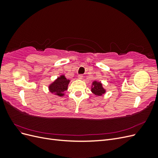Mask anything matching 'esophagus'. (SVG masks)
I'll list each match as a JSON object with an SVG mask.
<instances>
[{"label": "esophagus", "instance_id": "obj_1", "mask_svg": "<svg viewBox=\"0 0 158 158\" xmlns=\"http://www.w3.org/2000/svg\"><path fill=\"white\" fill-rule=\"evenodd\" d=\"M78 79H79V80H82L84 76H83V75H78Z\"/></svg>", "mask_w": 158, "mask_h": 158}]
</instances>
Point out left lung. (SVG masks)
<instances>
[{
	"label": "left lung",
	"mask_w": 158,
	"mask_h": 158,
	"mask_svg": "<svg viewBox=\"0 0 158 158\" xmlns=\"http://www.w3.org/2000/svg\"><path fill=\"white\" fill-rule=\"evenodd\" d=\"M91 92L95 96L101 97L107 92V90L103 88L101 82H99L98 80H94L92 85H91Z\"/></svg>",
	"instance_id": "left-lung-1"
}]
</instances>
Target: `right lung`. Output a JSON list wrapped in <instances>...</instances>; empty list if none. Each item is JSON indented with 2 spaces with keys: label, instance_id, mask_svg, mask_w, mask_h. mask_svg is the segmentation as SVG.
<instances>
[{
  "label": "right lung",
  "instance_id": "1",
  "mask_svg": "<svg viewBox=\"0 0 158 158\" xmlns=\"http://www.w3.org/2000/svg\"><path fill=\"white\" fill-rule=\"evenodd\" d=\"M70 82V80L66 78L64 74H61L49 84L48 89L51 94L58 97H63L66 94L65 92L68 89Z\"/></svg>",
  "mask_w": 158,
  "mask_h": 158
}]
</instances>
